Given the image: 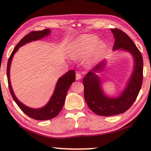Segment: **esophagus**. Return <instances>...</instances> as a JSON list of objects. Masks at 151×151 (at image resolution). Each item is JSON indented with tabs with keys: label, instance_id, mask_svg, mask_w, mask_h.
Listing matches in <instances>:
<instances>
[{
	"label": "esophagus",
	"instance_id": "esophagus-1",
	"mask_svg": "<svg viewBox=\"0 0 151 151\" xmlns=\"http://www.w3.org/2000/svg\"><path fill=\"white\" fill-rule=\"evenodd\" d=\"M81 75L80 73H76V80H80V79H81Z\"/></svg>",
	"mask_w": 151,
	"mask_h": 151
}]
</instances>
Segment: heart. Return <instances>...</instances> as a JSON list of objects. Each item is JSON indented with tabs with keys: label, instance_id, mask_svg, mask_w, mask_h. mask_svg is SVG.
<instances>
[{
	"label": "heart",
	"instance_id": "heart-1",
	"mask_svg": "<svg viewBox=\"0 0 151 151\" xmlns=\"http://www.w3.org/2000/svg\"><path fill=\"white\" fill-rule=\"evenodd\" d=\"M106 45L93 35H86L79 37L69 48V56L73 59H78L89 52L85 58L86 64L91 66L95 64L106 50Z\"/></svg>",
	"mask_w": 151,
	"mask_h": 151
}]
</instances>
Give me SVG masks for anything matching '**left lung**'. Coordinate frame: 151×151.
<instances>
[{
  "instance_id": "left-lung-1",
  "label": "left lung",
  "mask_w": 151,
  "mask_h": 151,
  "mask_svg": "<svg viewBox=\"0 0 151 151\" xmlns=\"http://www.w3.org/2000/svg\"><path fill=\"white\" fill-rule=\"evenodd\" d=\"M111 30L115 39L112 50L130 53L133 58L134 66L123 91L116 96H109L105 94L102 88L101 79L97 75L105 67L106 60H102L84 77V95L86 104L94 113L104 116L116 115L127 111L136 100L142 83L143 60L141 53L126 33L116 29Z\"/></svg>"
}]
</instances>
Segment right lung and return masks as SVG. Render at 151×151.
I'll list each match as a JSON object with an SVG mask.
<instances>
[{"mask_svg": "<svg viewBox=\"0 0 151 151\" xmlns=\"http://www.w3.org/2000/svg\"><path fill=\"white\" fill-rule=\"evenodd\" d=\"M50 32L51 30L49 29H47L43 30H40V31H32L27 35L23 39L20 40V41L14 47L13 51L10 56L8 64H7L6 75L7 78H8L9 90L12 99H14L17 105L19 106V108L27 115L30 116V118L39 120V121H45V120H49L55 118L60 112L64 106V104H65V98L68 88L71 84L74 81H75V70H70L68 71L67 73H66L65 75H63L58 79L52 95L51 96L50 100L44 106L41 108L33 109L21 103L15 96L13 90H12L11 81H10V68H11L12 58L20 47L32 41L42 39L49 35Z\"/></svg>", "mask_w": 151, "mask_h": 151, "instance_id": "obj_1", "label": "right lung"}]
</instances>
